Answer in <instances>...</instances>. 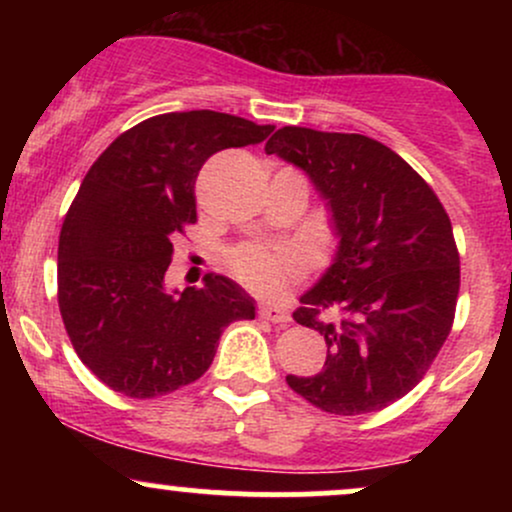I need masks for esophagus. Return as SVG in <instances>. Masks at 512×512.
Instances as JSON below:
<instances>
[{
    "label": "esophagus",
    "mask_w": 512,
    "mask_h": 512,
    "mask_svg": "<svg viewBox=\"0 0 512 512\" xmlns=\"http://www.w3.org/2000/svg\"><path fill=\"white\" fill-rule=\"evenodd\" d=\"M260 317L267 322H274V325H286V322H291L289 313H286L281 305H274V303H262L260 305Z\"/></svg>",
    "instance_id": "obj_1"
}]
</instances>
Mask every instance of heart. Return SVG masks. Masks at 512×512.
I'll list each match as a JSON object with an SVG mask.
<instances>
[{
  "mask_svg": "<svg viewBox=\"0 0 512 512\" xmlns=\"http://www.w3.org/2000/svg\"><path fill=\"white\" fill-rule=\"evenodd\" d=\"M231 269L257 291H276L303 269V252L293 245H240L231 252Z\"/></svg>",
  "mask_w": 512,
  "mask_h": 512,
  "instance_id": "1",
  "label": "heart"
}]
</instances>
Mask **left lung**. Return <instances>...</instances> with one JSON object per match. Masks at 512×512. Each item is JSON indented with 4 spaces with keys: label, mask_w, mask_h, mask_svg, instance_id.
Instances as JSON below:
<instances>
[{
    "label": "left lung",
    "mask_w": 512,
    "mask_h": 512,
    "mask_svg": "<svg viewBox=\"0 0 512 512\" xmlns=\"http://www.w3.org/2000/svg\"><path fill=\"white\" fill-rule=\"evenodd\" d=\"M264 151L308 175L337 236L293 313L325 337V366L286 383L330 414L383 409L416 387L450 334L460 255L448 214L402 156L363 134L281 127ZM330 307L334 321L321 317Z\"/></svg>",
    "instance_id": "left-lung-1"
}]
</instances>
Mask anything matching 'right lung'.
<instances>
[{
    "label": "right lung",
    "instance_id": "right-lung-1",
    "mask_svg": "<svg viewBox=\"0 0 512 512\" xmlns=\"http://www.w3.org/2000/svg\"><path fill=\"white\" fill-rule=\"evenodd\" d=\"M272 132L214 110L156 115L120 134L86 173L62 223L57 301L74 351L110 390L151 399L195 383L221 332L255 317L250 293L228 276L168 291L166 272L173 236L197 221L204 161Z\"/></svg>",
    "mask_w": 512,
    "mask_h": 512
}]
</instances>
